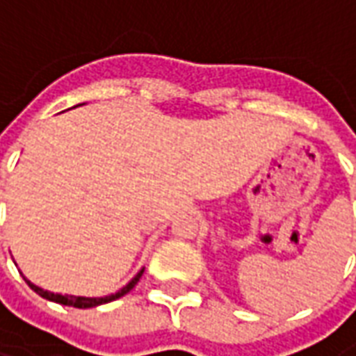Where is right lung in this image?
<instances>
[{"label":"right lung","instance_id":"add662e5","mask_svg":"<svg viewBox=\"0 0 356 356\" xmlns=\"http://www.w3.org/2000/svg\"><path fill=\"white\" fill-rule=\"evenodd\" d=\"M143 270L145 268H140L137 275L133 276L129 282L125 284L122 290H118L116 293H112V296H104V298H80V296H60V293H53V291H47V290H42V288H38L34 286L32 282H28V286L32 288V290L38 293V296H42V298L49 299V301H55V303H60V305H70V307H76V309H89V307H97V305H102V303H108V301H114V299L122 298L125 296L127 291H131L135 288V284L139 282V278L143 276Z\"/></svg>","mask_w":356,"mask_h":356}]
</instances>
